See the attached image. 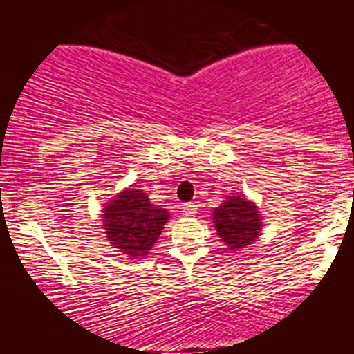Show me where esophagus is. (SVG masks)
I'll use <instances>...</instances> for the list:
<instances>
[{
    "label": "esophagus",
    "mask_w": 354,
    "mask_h": 354,
    "mask_svg": "<svg viewBox=\"0 0 354 354\" xmlns=\"http://www.w3.org/2000/svg\"><path fill=\"white\" fill-rule=\"evenodd\" d=\"M181 209H183V214H187V216H195V214H197V205H195L194 202L185 203Z\"/></svg>",
    "instance_id": "34e87169"
}]
</instances>
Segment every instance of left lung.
Returning a JSON list of instances; mask_svg holds the SVG:
<instances>
[{"mask_svg":"<svg viewBox=\"0 0 354 354\" xmlns=\"http://www.w3.org/2000/svg\"><path fill=\"white\" fill-rule=\"evenodd\" d=\"M217 234L230 250L252 245L262 231V217L253 202L245 195H230L212 212Z\"/></svg>","mask_w":354,"mask_h":354,"instance_id":"1","label":"left lung"}]
</instances>
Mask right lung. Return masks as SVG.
<instances>
[{
  "label": "right lung",
  "mask_w": 354,
  "mask_h": 354,
  "mask_svg": "<svg viewBox=\"0 0 354 354\" xmlns=\"http://www.w3.org/2000/svg\"><path fill=\"white\" fill-rule=\"evenodd\" d=\"M169 219L166 209L152 205L147 194L137 188H127L104 207L102 226L111 246L120 248L128 257H144L162 233Z\"/></svg>",
  "instance_id": "1"
}]
</instances>
